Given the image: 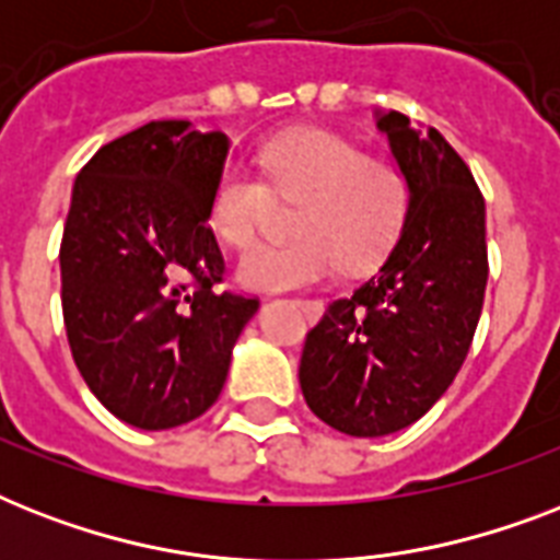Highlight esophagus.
Masks as SVG:
<instances>
[{
	"label": "esophagus",
	"instance_id": "obj_1",
	"mask_svg": "<svg viewBox=\"0 0 560 560\" xmlns=\"http://www.w3.org/2000/svg\"><path fill=\"white\" fill-rule=\"evenodd\" d=\"M305 311L307 314H319V311H323V302H319V299H307L305 302Z\"/></svg>",
	"mask_w": 560,
	"mask_h": 560
}]
</instances>
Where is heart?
<instances>
[{
	"label": "heart",
	"instance_id": "b5f03b06",
	"mask_svg": "<svg viewBox=\"0 0 560 560\" xmlns=\"http://www.w3.org/2000/svg\"><path fill=\"white\" fill-rule=\"evenodd\" d=\"M258 171L229 165L211 194L209 223L235 253H249L270 223L272 197L299 202L296 241L258 249L241 264L255 290H288L342 272H369L389 258L412 211V183L398 162L323 130H293L258 153Z\"/></svg>",
	"mask_w": 560,
	"mask_h": 560
}]
</instances>
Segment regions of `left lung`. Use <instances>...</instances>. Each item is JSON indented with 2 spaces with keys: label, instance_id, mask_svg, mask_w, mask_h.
Masks as SVG:
<instances>
[{
  "label": "left lung",
  "instance_id": "left-lung-1",
  "mask_svg": "<svg viewBox=\"0 0 560 560\" xmlns=\"http://www.w3.org/2000/svg\"><path fill=\"white\" fill-rule=\"evenodd\" d=\"M377 127L412 183V211L381 272L307 331V407L346 435L395 433L442 398L468 358L488 281L486 200L439 130L386 113Z\"/></svg>",
  "mask_w": 560,
  "mask_h": 560
}]
</instances>
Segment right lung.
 <instances>
[{"mask_svg": "<svg viewBox=\"0 0 560 560\" xmlns=\"http://www.w3.org/2000/svg\"><path fill=\"white\" fill-rule=\"evenodd\" d=\"M229 142L191 121H151L81 168L60 241V305L74 366L116 418L168 430L226 383L258 299L220 290L209 226Z\"/></svg>", "mask_w": 560, "mask_h": 560, "instance_id": "1", "label": "right lung"}]
</instances>
